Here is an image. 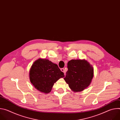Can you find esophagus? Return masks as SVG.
<instances>
[{"mask_svg": "<svg viewBox=\"0 0 120 120\" xmlns=\"http://www.w3.org/2000/svg\"><path fill=\"white\" fill-rule=\"evenodd\" d=\"M61 71H62L63 72H64V75L65 74V73H66V71H65V70H64V68H61Z\"/></svg>", "mask_w": 120, "mask_h": 120, "instance_id": "obj_1", "label": "esophagus"}]
</instances>
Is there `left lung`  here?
<instances>
[{"label":"left lung","mask_w":120,"mask_h":120,"mask_svg":"<svg viewBox=\"0 0 120 120\" xmlns=\"http://www.w3.org/2000/svg\"><path fill=\"white\" fill-rule=\"evenodd\" d=\"M64 80L75 92H81L90 85L94 76L92 66L85 60H71Z\"/></svg>","instance_id":"obj_1"}]
</instances>
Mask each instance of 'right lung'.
Segmentation results:
<instances>
[{"label": "right lung", "mask_w": 120, "mask_h": 120, "mask_svg": "<svg viewBox=\"0 0 120 120\" xmlns=\"http://www.w3.org/2000/svg\"><path fill=\"white\" fill-rule=\"evenodd\" d=\"M64 76L56 64L46 59L36 61L29 72L31 82L37 89L45 94L50 93L54 83Z\"/></svg>", "instance_id": "obj_1"}]
</instances>
